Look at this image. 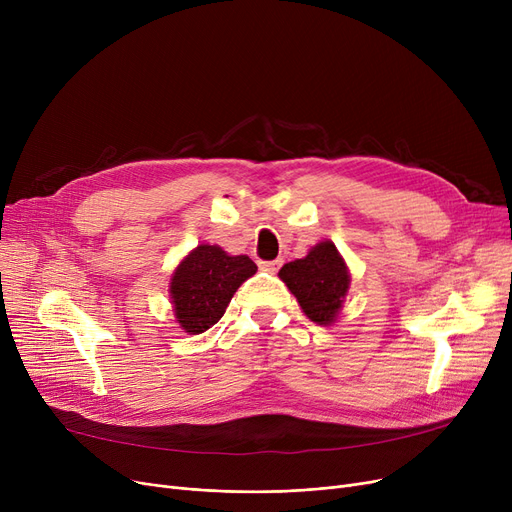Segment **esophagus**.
Masks as SVG:
<instances>
[{
	"label": "esophagus",
	"mask_w": 512,
	"mask_h": 512,
	"mask_svg": "<svg viewBox=\"0 0 512 512\" xmlns=\"http://www.w3.org/2000/svg\"><path fill=\"white\" fill-rule=\"evenodd\" d=\"M280 265H282V259H274V261H261V267L265 272H272V274H276L278 270H280Z\"/></svg>",
	"instance_id": "esophagus-1"
}]
</instances>
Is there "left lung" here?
<instances>
[{
  "mask_svg": "<svg viewBox=\"0 0 512 512\" xmlns=\"http://www.w3.org/2000/svg\"><path fill=\"white\" fill-rule=\"evenodd\" d=\"M280 278L315 324H332L348 290V270L334 242H319L307 257L290 261Z\"/></svg>",
  "mask_w": 512,
  "mask_h": 512,
  "instance_id": "1",
  "label": "left lung"
}]
</instances>
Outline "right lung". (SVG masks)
Instances as JSON below:
<instances>
[{
    "label": "right lung",
    "instance_id": "1",
    "mask_svg": "<svg viewBox=\"0 0 512 512\" xmlns=\"http://www.w3.org/2000/svg\"><path fill=\"white\" fill-rule=\"evenodd\" d=\"M257 272L247 255H228L220 247L201 245L172 276V303L182 330L201 334L218 324L238 286Z\"/></svg>",
    "mask_w": 512,
    "mask_h": 512
}]
</instances>
